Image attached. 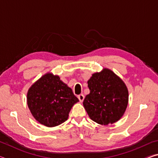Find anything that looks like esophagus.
<instances>
[{"instance_id": "esophagus-1", "label": "esophagus", "mask_w": 158, "mask_h": 158, "mask_svg": "<svg viewBox=\"0 0 158 158\" xmlns=\"http://www.w3.org/2000/svg\"><path fill=\"white\" fill-rule=\"evenodd\" d=\"M78 98H79V101L81 102H82L84 101V95L83 94H80V95H78Z\"/></svg>"}]
</instances>
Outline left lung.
Instances as JSON below:
<instances>
[{
  "mask_svg": "<svg viewBox=\"0 0 158 158\" xmlns=\"http://www.w3.org/2000/svg\"><path fill=\"white\" fill-rule=\"evenodd\" d=\"M90 93L83 102L90 118L98 124H113L123 116L128 104V90L114 72L104 68L88 81Z\"/></svg>",
  "mask_w": 158,
  "mask_h": 158,
  "instance_id": "obj_1",
  "label": "left lung"
}]
</instances>
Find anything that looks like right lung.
<instances>
[{"label": "right lung", "mask_w": 158, "mask_h": 158, "mask_svg": "<svg viewBox=\"0 0 158 158\" xmlns=\"http://www.w3.org/2000/svg\"><path fill=\"white\" fill-rule=\"evenodd\" d=\"M79 100L57 75L47 73L31 85L27 104L33 116L47 127H55L67 121Z\"/></svg>", "instance_id": "right-lung-1"}]
</instances>
